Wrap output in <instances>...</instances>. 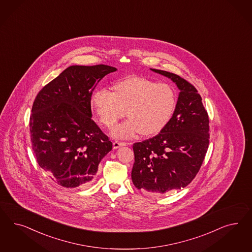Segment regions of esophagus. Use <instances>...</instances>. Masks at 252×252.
Returning <instances> with one entry per match:
<instances>
[{
    "label": "esophagus",
    "mask_w": 252,
    "mask_h": 252,
    "mask_svg": "<svg viewBox=\"0 0 252 252\" xmlns=\"http://www.w3.org/2000/svg\"><path fill=\"white\" fill-rule=\"evenodd\" d=\"M127 145H128V144H127V143H125V142L115 141V142H113V148L114 149H117V148H119L120 146H127Z\"/></svg>",
    "instance_id": "obj_1"
}]
</instances>
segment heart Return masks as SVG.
Instances as JSON below:
<instances>
[{"label": "heart", "mask_w": 252, "mask_h": 252, "mask_svg": "<svg viewBox=\"0 0 252 252\" xmlns=\"http://www.w3.org/2000/svg\"><path fill=\"white\" fill-rule=\"evenodd\" d=\"M177 105L174 88L166 82L130 76L117 81L112 93L100 89L91 98V106L99 122L112 129L125 115L128 119L117 126L112 135L131 137L137 133L153 136L162 131L171 122Z\"/></svg>", "instance_id": "obj_1"}]
</instances>
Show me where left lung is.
<instances>
[{
    "label": "left lung",
    "mask_w": 252,
    "mask_h": 252,
    "mask_svg": "<svg viewBox=\"0 0 252 252\" xmlns=\"http://www.w3.org/2000/svg\"><path fill=\"white\" fill-rule=\"evenodd\" d=\"M180 90L167 127L152 138L134 143L131 180L149 194H165L188 186L199 171L210 144L209 116L195 86L176 74L151 68Z\"/></svg>",
    "instance_id": "obj_1"
}]
</instances>
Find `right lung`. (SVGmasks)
<instances>
[{"label":"right lung","mask_w":252,"mask_h":252,"mask_svg":"<svg viewBox=\"0 0 252 252\" xmlns=\"http://www.w3.org/2000/svg\"><path fill=\"white\" fill-rule=\"evenodd\" d=\"M106 65H71L50 81L33 102L30 131L37 162L61 187L88 186L112 143L92 120L93 91Z\"/></svg>","instance_id":"add662e5"}]
</instances>
